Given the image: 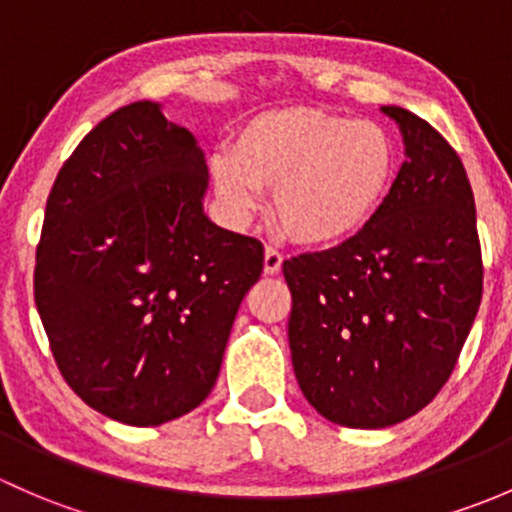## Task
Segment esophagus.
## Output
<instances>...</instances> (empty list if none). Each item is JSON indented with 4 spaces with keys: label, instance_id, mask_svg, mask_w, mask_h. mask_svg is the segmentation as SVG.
Masks as SVG:
<instances>
[{
    "label": "esophagus",
    "instance_id": "obj_1",
    "mask_svg": "<svg viewBox=\"0 0 512 512\" xmlns=\"http://www.w3.org/2000/svg\"><path fill=\"white\" fill-rule=\"evenodd\" d=\"M283 266V254L278 249H273V246H266V251H263V273H268V276H276L278 271H281Z\"/></svg>",
    "mask_w": 512,
    "mask_h": 512
}]
</instances>
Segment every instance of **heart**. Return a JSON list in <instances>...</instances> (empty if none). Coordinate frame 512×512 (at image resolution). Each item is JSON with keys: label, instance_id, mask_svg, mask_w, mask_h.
<instances>
[{"label": "heart", "instance_id": "b5f03b06", "mask_svg": "<svg viewBox=\"0 0 512 512\" xmlns=\"http://www.w3.org/2000/svg\"><path fill=\"white\" fill-rule=\"evenodd\" d=\"M209 170L234 221L249 219L261 189H273V217L286 236L333 246L377 217L397 172V147L374 120L295 105L246 120Z\"/></svg>", "mask_w": 512, "mask_h": 512}]
</instances>
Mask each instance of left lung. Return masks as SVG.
<instances>
[{
	"instance_id": "left-lung-1",
	"label": "left lung",
	"mask_w": 512,
	"mask_h": 512,
	"mask_svg": "<svg viewBox=\"0 0 512 512\" xmlns=\"http://www.w3.org/2000/svg\"><path fill=\"white\" fill-rule=\"evenodd\" d=\"M404 138L382 209L335 249L283 261L295 379L325 419L384 429L449 382L483 295L476 202L439 130L384 105Z\"/></svg>"
}]
</instances>
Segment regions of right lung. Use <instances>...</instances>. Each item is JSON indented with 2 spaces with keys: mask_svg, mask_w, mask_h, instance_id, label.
I'll return each instance as SVG.
<instances>
[{
  "mask_svg": "<svg viewBox=\"0 0 512 512\" xmlns=\"http://www.w3.org/2000/svg\"><path fill=\"white\" fill-rule=\"evenodd\" d=\"M207 182L192 133L138 100L100 120L51 187L36 308L68 387L123 424H165L207 399L263 271L261 241L204 214Z\"/></svg>",
  "mask_w": 512,
  "mask_h": 512,
  "instance_id": "obj_1",
  "label": "right lung"
}]
</instances>
